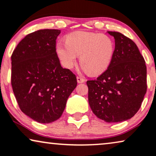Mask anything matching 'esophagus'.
<instances>
[{
	"label": "esophagus",
	"mask_w": 156,
	"mask_h": 156,
	"mask_svg": "<svg viewBox=\"0 0 156 156\" xmlns=\"http://www.w3.org/2000/svg\"><path fill=\"white\" fill-rule=\"evenodd\" d=\"M76 80H77V83H79V84L84 83V82H85V80H84V79L81 78V77H80V76H77V77H76Z\"/></svg>",
	"instance_id": "esophagus-1"
}]
</instances>
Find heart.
Listing matches in <instances>:
<instances>
[{
	"instance_id": "obj_1",
	"label": "heart",
	"mask_w": 156,
	"mask_h": 156,
	"mask_svg": "<svg viewBox=\"0 0 156 156\" xmlns=\"http://www.w3.org/2000/svg\"><path fill=\"white\" fill-rule=\"evenodd\" d=\"M115 47L114 40L106 34L76 31L66 36L65 43L56 44V52L64 67L72 68L80 55L83 69L98 75L110 65Z\"/></svg>"
}]
</instances>
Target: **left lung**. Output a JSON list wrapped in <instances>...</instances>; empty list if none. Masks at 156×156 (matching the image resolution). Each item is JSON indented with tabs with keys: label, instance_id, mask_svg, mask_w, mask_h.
I'll list each match as a JSON object with an SVG mask.
<instances>
[{
	"label": "left lung",
	"instance_id": "left-lung-1",
	"mask_svg": "<svg viewBox=\"0 0 156 156\" xmlns=\"http://www.w3.org/2000/svg\"><path fill=\"white\" fill-rule=\"evenodd\" d=\"M115 38L112 62L97 80L87 82L90 108L106 122H120L139 110L147 90L144 58L130 38L108 31Z\"/></svg>",
	"mask_w": 156,
	"mask_h": 156
}]
</instances>
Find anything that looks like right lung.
I'll return each instance as SVG.
<instances>
[{"mask_svg":"<svg viewBox=\"0 0 156 156\" xmlns=\"http://www.w3.org/2000/svg\"><path fill=\"white\" fill-rule=\"evenodd\" d=\"M60 30L43 29L28 34L11 56V84L20 109L40 123L62 116L76 88V76L61 66L56 52Z\"/></svg>","mask_w":156,"mask_h":156,"instance_id":"1","label":"right lung"}]
</instances>
